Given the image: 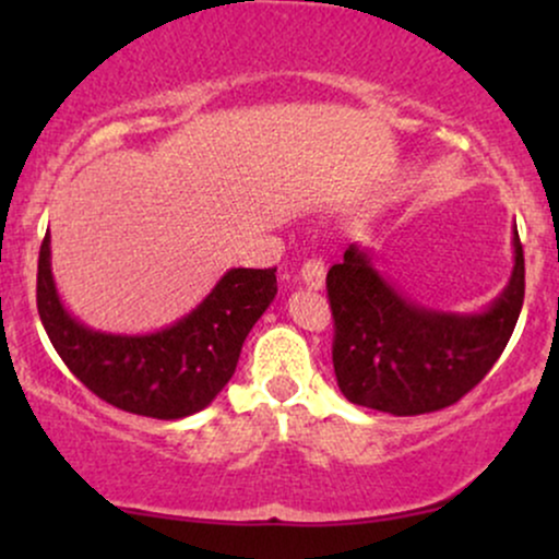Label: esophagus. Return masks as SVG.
Instances as JSON below:
<instances>
[{"instance_id":"34e87169","label":"esophagus","mask_w":559,"mask_h":559,"mask_svg":"<svg viewBox=\"0 0 559 559\" xmlns=\"http://www.w3.org/2000/svg\"><path fill=\"white\" fill-rule=\"evenodd\" d=\"M299 281L307 288H312V292H320V288L325 286V265H323V260H318V258L307 260L305 265H301Z\"/></svg>"}]
</instances>
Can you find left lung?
Instances as JSON below:
<instances>
[{
    "label": "left lung",
    "instance_id": "obj_1",
    "mask_svg": "<svg viewBox=\"0 0 559 559\" xmlns=\"http://www.w3.org/2000/svg\"><path fill=\"white\" fill-rule=\"evenodd\" d=\"M515 265L486 310L441 312L402 297L376 267L373 252L349 243L325 278L333 312V373L352 404L389 415L444 409L476 389L515 331L525 262L512 228Z\"/></svg>",
    "mask_w": 559,
    "mask_h": 559
}]
</instances>
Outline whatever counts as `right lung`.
Here are the masks:
<instances>
[{
    "mask_svg": "<svg viewBox=\"0 0 559 559\" xmlns=\"http://www.w3.org/2000/svg\"><path fill=\"white\" fill-rule=\"evenodd\" d=\"M49 230L38 252L36 305L49 342L99 400L126 413L178 420L207 407L239 362L241 344L278 292L275 267H230L189 316L155 333H105L75 320L52 275Z\"/></svg>",
    "mask_w": 559,
    "mask_h": 559,
    "instance_id": "right-lung-1",
    "label": "right lung"
}]
</instances>
